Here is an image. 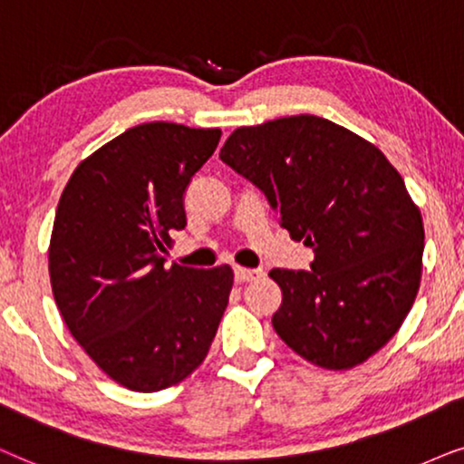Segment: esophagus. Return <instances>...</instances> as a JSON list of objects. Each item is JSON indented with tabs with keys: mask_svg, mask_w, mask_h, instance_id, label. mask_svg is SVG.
Segmentation results:
<instances>
[{
	"mask_svg": "<svg viewBox=\"0 0 464 464\" xmlns=\"http://www.w3.org/2000/svg\"><path fill=\"white\" fill-rule=\"evenodd\" d=\"M263 277V269H248V267H236V280L237 282H252Z\"/></svg>",
	"mask_w": 464,
	"mask_h": 464,
	"instance_id": "34e87169",
	"label": "esophagus"
}]
</instances>
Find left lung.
<instances>
[{
	"mask_svg": "<svg viewBox=\"0 0 464 464\" xmlns=\"http://www.w3.org/2000/svg\"><path fill=\"white\" fill-rule=\"evenodd\" d=\"M220 159L314 250L312 271L271 269L282 305L271 324L312 365L348 372L401 329L422 277L424 227L378 146L314 114L228 135Z\"/></svg>",
	"mask_w": 464,
	"mask_h": 464,
	"instance_id": "obj_1",
	"label": "left lung"
}]
</instances>
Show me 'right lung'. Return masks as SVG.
Returning <instances> with one entry per match:
<instances>
[{"label":"right lung","mask_w":464,"mask_h":464,"mask_svg":"<svg viewBox=\"0 0 464 464\" xmlns=\"http://www.w3.org/2000/svg\"><path fill=\"white\" fill-rule=\"evenodd\" d=\"M220 129L144 122L80 160L54 216L48 274L63 323L116 384L154 392L188 378L214 342L233 269H165L184 193Z\"/></svg>","instance_id":"right-lung-1"}]
</instances>
